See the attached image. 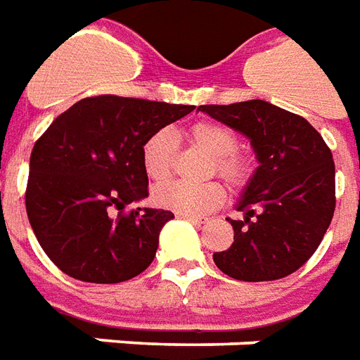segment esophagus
Returning <instances> with one entry per match:
<instances>
[{
  "instance_id": "34e87169",
  "label": "esophagus",
  "mask_w": 360,
  "mask_h": 360,
  "mask_svg": "<svg viewBox=\"0 0 360 360\" xmlns=\"http://www.w3.org/2000/svg\"><path fill=\"white\" fill-rule=\"evenodd\" d=\"M177 218L187 219V221H193V224H198V226H202V224L208 221L206 216H191V214H177Z\"/></svg>"
}]
</instances>
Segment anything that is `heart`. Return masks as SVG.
Here are the masks:
<instances>
[{
    "instance_id": "1",
    "label": "heart",
    "mask_w": 360,
    "mask_h": 360,
    "mask_svg": "<svg viewBox=\"0 0 360 360\" xmlns=\"http://www.w3.org/2000/svg\"><path fill=\"white\" fill-rule=\"evenodd\" d=\"M187 139L195 146L212 156V172H216L229 187L241 188L250 179V160L237 152L239 141L231 129L214 121H198L187 129ZM177 154V139L169 129H160L144 141L141 150L142 169L154 183H164L173 172ZM224 188L216 181L191 185V183H165L154 188V202L177 214H204L224 202Z\"/></svg>"
}]
</instances>
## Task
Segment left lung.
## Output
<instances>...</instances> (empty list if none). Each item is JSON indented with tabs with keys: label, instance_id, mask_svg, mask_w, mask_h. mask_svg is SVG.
<instances>
[{
	"label": "left lung",
	"instance_id": "obj_1",
	"mask_svg": "<svg viewBox=\"0 0 360 360\" xmlns=\"http://www.w3.org/2000/svg\"><path fill=\"white\" fill-rule=\"evenodd\" d=\"M198 111L245 134L258 162L235 204L245 216L229 219L233 243L214 252V262L241 281L293 274L314 255L335 210V165L324 139L304 117L264 100Z\"/></svg>",
	"mask_w": 360,
	"mask_h": 360
}]
</instances>
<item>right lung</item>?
<instances>
[{
	"label": "right lung",
	"mask_w": 360,
	"mask_h": 360,
	"mask_svg": "<svg viewBox=\"0 0 360 360\" xmlns=\"http://www.w3.org/2000/svg\"><path fill=\"white\" fill-rule=\"evenodd\" d=\"M193 110L103 94L53 119L30 154L27 214L59 270L90 283H119L152 264L160 231L173 214L123 210L148 196L144 141Z\"/></svg>",
	"instance_id": "right-lung-1"
}]
</instances>
